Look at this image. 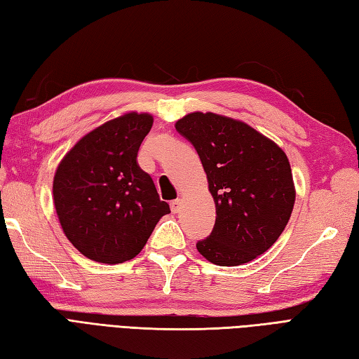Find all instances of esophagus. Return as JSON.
Here are the masks:
<instances>
[{"instance_id": "obj_1", "label": "esophagus", "mask_w": 359, "mask_h": 359, "mask_svg": "<svg viewBox=\"0 0 359 359\" xmlns=\"http://www.w3.org/2000/svg\"><path fill=\"white\" fill-rule=\"evenodd\" d=\"M170 208H172L173 213H178L180 210H181V199L170 201Z\"/></svg>"}]
</instances>
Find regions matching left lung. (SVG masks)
Masks as SVG:
<instances>
[{"label": "left lung", "mask_w": 359, "mask_h": 359, "mask_svg": "<svg viewBox=\"0 0 359 359\" xmlns=\"http://www.w3.org/2000/svg\"><path fill=\"white\" fill-rule=\"evenodd\" d=\"M194 144L216 204L207 239L196 243L207 260L238 266L274 245L290 221L295 189L286 154L243 121L191 112L177 121Z\"/></svg>", "instance_id": "8db88e82"}]
</instances>
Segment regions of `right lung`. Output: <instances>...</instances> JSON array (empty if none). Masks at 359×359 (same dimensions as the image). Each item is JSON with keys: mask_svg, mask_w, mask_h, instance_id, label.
<instances>
[{"mask_svg": "<svg viewBox=\"0 0 359 359\" xmlns=\"http://www.w3.org/2000/svg\"><path fill=\"white\" fill-rule=\"evenodd\" d=\"M152 123L144 112L109 120L79 140L57 165L56 213L85 257L109 265L134 259L160 217L170 213L151 175L137 163Z\"/></svg>", "mask_w": 359, "mask_h": 359, "instance_id": "1", "label": "right lung"}]
</instances>
